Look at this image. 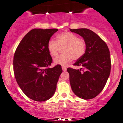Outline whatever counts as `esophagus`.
I'll return each mask as SVG.
<instances>
[{
	"mask_svg": "<svg viewBox=\"0 0 123 123\" xmlns=\"http://www.w3.org/2000/svg\"><path fill=\"white\" fill-rule=\"evenodd\" d=\"M62 70H63V71H66V70H67V68L66 67V66H63L62 67Z\"/></svg>",
	"mask_w": 123,
	"mask_h": 123,
	"instance_id": "34e87169",
	"label": "esophagus"
}]
</instances>
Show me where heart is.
<instances>
[{
	"label": "heart",
	"mask_w": 123,
	"mask_h": 123,
	"mask_svg": "<svg viewBox=\"0 0 123 123\" xmlns=\"http://www.w3.org/2000/svg\"><path fill=\"white\" fill-rule=\"evenodd\" d=\"M63 54L55 59V63L66 66L74 60H78L85 54L86 44L75 34L70 32L60 33L56 35V40L50 39L47 49L52 57L57 56L60 48H63Z\"/></svg>",
	"instance_id": "b5f03b06"
}]
</instances>
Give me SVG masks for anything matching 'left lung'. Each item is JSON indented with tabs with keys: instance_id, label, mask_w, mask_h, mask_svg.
I'll list each match as a JSON object with an SVG mask.
<instances>
[{
	"instance_id": "1",
	"label": "left lung",
	"mask_w": 123,
	"mask_h": 123,
	"mask_svg": "<svg viewBox=\"0 0 123 123\" xmlns=\"http://www.w3.org/2000/svg\"><path fill=\"white\" fill-rule=\"evenodd\" d=\"M70 30L81 36L86 44L85 54L74 64L81 68L67 69L71 89L80 98L93 99L103 90L110 75L109 49L105 42L91 30L86 28Z\"/></svg>"
}]
</instances>
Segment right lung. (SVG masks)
I'll return each instance as SVG.
<instances>
[{
    "instance_id": "right-lung-1",
    "label": "right lung",
    "mask_w": 123,
    "mask_h": 123,
    "mask_svg": "<svg viewBox=\"0 0 123 123\" xmlns=\"http://www.w3.org/2000/svg\"><path fill=\"white\" fill-rule=\"evenodd\" d=\"M57 29H33L18 45L13 59L15 78L29 98L43 102L53 96L63 71L59 64L50 68L52 58L47 49L48 41Z\"/></svg>"
}]
</instances>
